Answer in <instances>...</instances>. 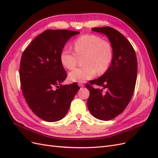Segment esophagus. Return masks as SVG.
<instances>
[{
	"instance_id": "obj_1",
	"label": "esophagus",
	"mask_w": 158,
	"mask_h": 158,
	"mask_svg": "<svg viewBox=\"0 0 158 158\" xmlns=\"http://www.w3.org/2000/svg\"><path fill=\"white\" fill-rule=\"evenodd\" d=\"M78 85L80 87H84V84L82 83H78Z\"/></svg>"
}]
</instances>
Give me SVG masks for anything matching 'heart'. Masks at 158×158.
Wrapping results in <instances>:
<instances>
[{
	"mask_svg": "<svg viewBox=\"0 0 158 158\" xmlns=\"http://www.w3.org/2000/svg\"><path fill=\"white\" fill-rule=\"evenodd\" d=\"M74 51L64 47L60 55L62 64L68 69L76 66L78 57H83L84 66L70 72L71 81L84 82L93 78L96 74L104 73L109 67L113 59L111 44L101 37L94 34L84 35L77 38L74 43Z\"/></svg>",
	"mask_w": 158,
	"mask_h": 158,
	"instance_id": "obj_1",
	"label": "heart"
}]
</instances>
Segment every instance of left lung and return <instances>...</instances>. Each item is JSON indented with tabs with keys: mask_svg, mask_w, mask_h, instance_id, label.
<instances>
[{
	"mask_svg": "<svg viewBox=\"0 0 158 158\" xmlns=\"http://www.w3.org/2000/svg\"><path fill=\"white\" fill-rule=\"evenodd\" d=\"M92 30L106 35L113 49L111 64L98 79L85 84L89 91L88 107L92 115L109 121L125 109L135 91L137 59L131 43L122 33L111 27H93ZM95 84L100 88L94 89Z\"/></svg>",
	"mask_w": 158,
	"mask_h": 158,
	"instance_id": "1",
	"label": "left lung"
}]
</instances>
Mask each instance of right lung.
Wrapping results in <instances>:
<instances>
[{
	"instance_id": "add662e5",
	"label": "right lung",
	"mask_w": 158,
	"mask_h": 158,
	"mask_svg": "<svg viewBox=\"0 0 158 158\" xmlns=\"http://www.w3.org/2000/svg\"><path fill=\"white\" fill-rule=\"evenodd\" d=\"M80 32L47 30L23 52L20 66L22 94L31 111L47 122L58 121L67 113L80 88L77 83L62 85L67 74L60 52L70 38Z\"/></svg>"
}]
</instances>
